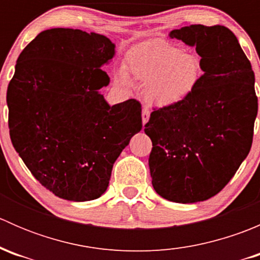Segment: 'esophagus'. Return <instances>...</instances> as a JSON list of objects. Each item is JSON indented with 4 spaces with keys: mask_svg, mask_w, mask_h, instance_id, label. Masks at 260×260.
I'll return each instance as SVG.
<instances>
[{
    "mask_svg": "<svg viewBox=\"0 0 260 260\" xmlns=\"http://www.w3.org/2000/svg\"><path fill=\"white\" fill-rule=\"evenodd\" d=\"M149 114H151V112H149L147 108H143V111H142V123H143V125H145L146 123L148 122Z\"/></svg>",
    "mask_w": 260,
    "mask_h": 260,
    "instance_id": "obj_1",
    "label": "esophagus"
}]
</instances>
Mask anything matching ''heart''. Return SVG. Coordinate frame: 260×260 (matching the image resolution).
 I'll use <instances>...</instances> for the list:
<instances>
[{
  "mask_svg": "<svg viewBox=\"0 0 260 260\" xmlns=\"http://www.w3.org/2000/svg\"><path fill=\"white\" fill-rule=\"evenodd\" d=\"M135 79L148 85L147 96L152 104L170 107L185 101L198 86L201 64L196 55L165 41H151L128 59ZM124 83L125 75H118Z\"/></svg>",
  "mask_w": 260,
  "mask_h": 260,
  "instance_id": "1",
  "label": "heart"
}]
</instances>
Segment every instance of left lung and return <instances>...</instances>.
<instances>
[{"instance_id":"left-lung-1","label":"left lung","mask_w":260,"mask_h":260,"mask_svg":"<svg viewBox=\"0 0 260 260\" xmlns=\"http://www.w3.org/2000/svg\"><path fill=\"white\" fill-rule=\"evenodd\" d=\"M169 36L196 49L204 74L185 101L151 113L149 172L159 196L192 204L219 193L248 156L258 113L255 78L225 26L190 25Z\"/></svg>"}]
</instances>
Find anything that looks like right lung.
<instances>
[{"mask_svg": "<svg viewBox=\"0 0 260 260\" xmlns=\"http://www.w3.org/2000/svg\"><path fill=\"white\" fill-rule=\"evenodd\" d=\"M114 54L104 35L59 27L39 34L16 61L6 96L11 142L60 199L101 198L115 159L142 129L140 102L111 107L101 93L111 81L101 68Z\"/></svg>", "mask_w": 260, "mask_h": 260, "instance_id": "right-lung-1", "label": "right lung"}]
</instances>
